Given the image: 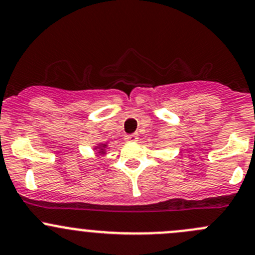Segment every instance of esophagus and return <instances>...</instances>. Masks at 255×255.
Wrapping results in <instances>:
<instances>
[{
  "mask_svg": "<svg viewBox=\"0 0 255 255\" xmlns=\"http://www.w3.org/2000/svg\"><path fill=\"white\" fill-rule=\"evenodd\" d=\"M125 140L128 141V142H135L137 140V135L136 133H128V135L125 136Z\"/></svg>",
  "mask_w": 255,
  "mask_h": 255,
  "instance_id": "esophagus-1",
  "label": "esophagus"
}]
</instances>
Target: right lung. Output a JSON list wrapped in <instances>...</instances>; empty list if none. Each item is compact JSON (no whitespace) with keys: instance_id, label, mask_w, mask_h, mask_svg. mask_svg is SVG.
<instances>
[{"instance_id":"1","label":"right lung","mask_w":255,"mask_h":255,"mask_svg":"<svg viewBox=\"0 0 255 255\" xmlns=\"http://www.w3.org/2000/svg\"><path fill=\"white\" fill-rule=\"evenodd\" d=\"M102 147H106V145H103ZM101 152H102V153H103V148H101ZM101 152H99V153H101Z\"/></svg>"}]
</instances>
